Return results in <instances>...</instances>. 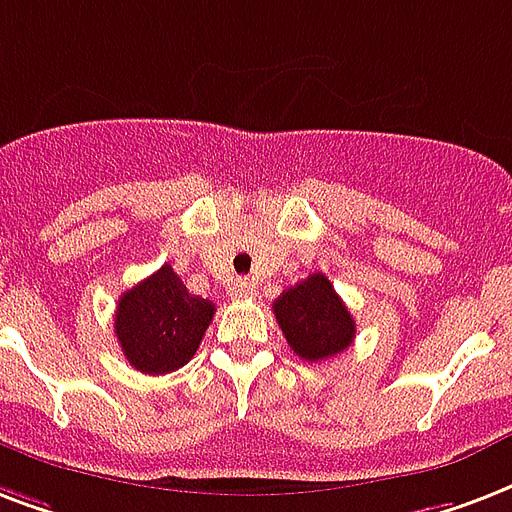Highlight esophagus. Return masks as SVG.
Listing matches in <instances>:
<instances>
[{
	"label": "esophagus",
	"instance_id": "1",
	"mask_svg": "<svg viewBox=\"0 0 512 512\" xmlns=\"http://www.w3.org/2000/svg\"><path fill=\"white\" fill-rule=\"evenodd\" d=\"M252 295H255V284L247 282V279H239L230 287V298H252Z\"/></svg>",
	"mask_w": 512,
	"mask_h": 512
}]
</instances>
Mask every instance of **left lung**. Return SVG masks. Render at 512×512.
<instances>
[{"instance_id":"8db88e82","label":"left lung","mask_w":512,"mask_h":512,"mask_svg":"<svg viewBox=\"0 0 512 512\" xmlns=\"http://www.w3.org/2000/svg\"><path fill=\"white\" fill-rule=\"evenodd\" d=\"M273 314L290 349L306 362H322L341 354L357 333L351 311L325 273H311L284 290L273 300Z\"/></svg>"}]
</instances>
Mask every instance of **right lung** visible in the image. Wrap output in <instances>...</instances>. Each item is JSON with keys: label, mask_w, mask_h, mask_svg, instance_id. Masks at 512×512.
Returning a JSON list of instances; mask_svg holds the SVG:
<instances>
[{"label": "right lung", "mask_w": 512, "mask_h": 512, "mask_svg": "<svg viewBox=\"0 0 512 512\" xmlns=\"http://www.w3.org/2000/svg\"><path fill=\"white\" fill-rule=\"evenodd\" d=\"M214 317L212 300L190 295L171 265L120 295L115 335L139 373L163 376L193 360Z\"/></svg>", "instance_id": "add662e5"}]
</instances>
